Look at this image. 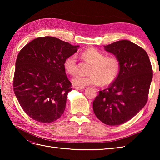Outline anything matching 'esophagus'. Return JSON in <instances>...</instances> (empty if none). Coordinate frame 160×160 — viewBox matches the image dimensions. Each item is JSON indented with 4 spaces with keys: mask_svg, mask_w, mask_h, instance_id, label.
Returning <instances> with one entry per match:
<instances>
[{
    "mask_svg": "<svg viewBox=\"0 0 160 160\" xmlns=\"http://www.w3.org/2000/svg\"><path fill=\"white\" fill-rule=\"evenodd\" d=\"M74 88L77 90H82L84 89V87H74Z\"/></svg>",
    "mask_w": 160,
    "mask_h": 160,
    "instance_id": "1",
    "label": "esophagus"
}]
</instances>
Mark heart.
<instances>
[{"mask_svg":"<svg viewBox=\"0 0 160 160\" xmlns=\"http://www.w3.org/2000/svg\"><path fill=\"white\" fill-rule=\"evenodd\" d=\"M82 57L92 64L88 76H76L72 82L76 87H84L89 85H108L116 79L121 69L120 59L115 56H107L98 49L91 47L84 50ZM63 67L70 75L76 74L77 71V58L76 55L67 57L63 62Z\"/></svg>","mask_w":160,"mask_h":160,"instance_id":"b5f03b06","label":"heart"}]
</instances>
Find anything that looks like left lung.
<instances>
[{
  "label": "left lung",
  "instance_id": "obj_1",
  "mask_svg": "<svg viewBox=\"0 0 160 160\" xmlns=\"http://www.w3.org/2000/svg\"><path fill=\"white\" fill-rule=\"evenodd\" d=\"M104 49L120 59L121 69L108 88L99 91L93 109L104 124L120 125L130 120L147 104L152 69L146 51L129 40L115 42Z\"/></svg>",
  "mask_w": 160,
  "mask_h": 160
}]
</instances>
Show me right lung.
<instances>
[{"instance_id":"obj_1","label":"right lung","mask_w":160,"mask_h":160,"mask_svg":"<svg viewBox=\"0 0 160 160\" xmlns=\"http://www.w3.org/2000/svg\"><path fill=\"white\" fill-rule=\"evenodd\" d=\"M78 45L51 36L37 38L20 51L13 87L25 113L36 121L51 123L60 118L72 90L63 62Z\"/></svg>"}]
</instances>
